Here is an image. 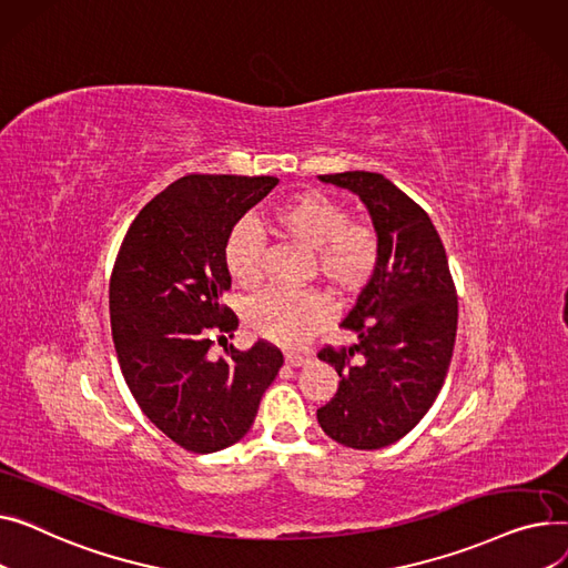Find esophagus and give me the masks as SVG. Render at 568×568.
Instances as JSON below:
<instances>
[{
  "label": "esophagus",
  "mask_w": 568,
  "mask_h": 568,
  "mask_svg": "<svg viewBox=\"0 0 568 568\" xmlns=\"http://www.w3.org/2000/svg\"><path fill=\"white\" fill-rule=\"evenodd\" d=\"M310 362V355H303V353H288L286 355V364L288 366H303Z\"/></svg>",
  "instance_id": "34e87169"
}]
</instances>
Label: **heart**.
Wrapping results in <instances>:
<instances>
[{
  "instance_id": "1",
  "label": "heart",
  "mask_w": 568,
  "mask_h": 568,
  "mask_svg": "<svg viewBox=\"0 0 568 568\" xmlns=\"http://www.w3.org/2000/svg\"><path fill=\"white\" fill-rule=\"evenodd\" d=\"M268 226L277 236L314 254L316 273L339 293H357L378 268L381 241L374 226L351 222L337 199L323 192H297L273 209ZM229 275L243 288L263 280V239L252 220L231 229L224 245ZM332 316L329 297L321 291H271L252 300L245 323L258 339L284 348L307 344Z\"/></svg>"
}]
</instances>
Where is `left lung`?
Segmentation results:
<instances>
[{"mask_svg": "<svg viewBox=\"0 0 568 568\" xmlns=\"http://www.w3.org/2000/svg\"><path fill=\"white\" fill-rule=\"evenodd\" d=\"M318 179L362 199L378 233L381 258L342 321L357 342L318 353L342 381L316 417L339 445L381 449L410 433L443 389L458 297L438 231L406 192L374 172Z\"/></svg>", "mask_w": 568, "mask_h": 568, "instance_id": "left-lung-1", "label": "left lung"}]
</instances>
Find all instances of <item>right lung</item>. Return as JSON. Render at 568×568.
<instances>
[{
	"mask_svg": "<svg viewBox=\"0 0 568 568\" xmlns=\"http://www.w3.org/2000/svg\"><path fill=\"white\" fill-rule=\"evenodd\" d=\"M280 181L190 174L155 194L132 220L110 280L112 339L142 413L187 452L211 454L250 430L263 392L284 364L268 342L224 346L239 318L220 305L231 288V229Z\"/></svg>",
	"mask_w": 568,
	"mask_h": 568,
	"instance_id": "right-lung-1",
	"label": "right lung"
}]
</instances>
